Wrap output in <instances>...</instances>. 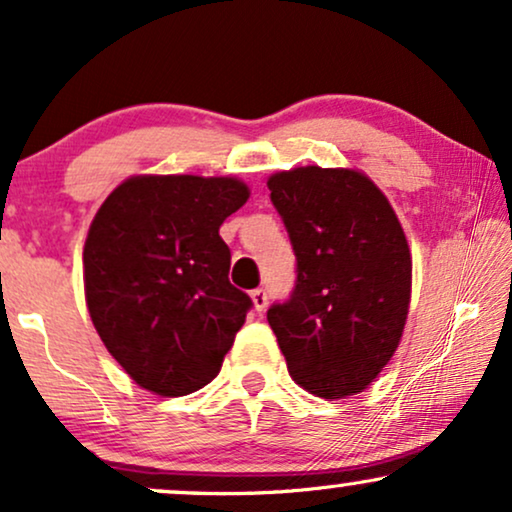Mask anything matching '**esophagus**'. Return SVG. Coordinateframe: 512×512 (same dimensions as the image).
<instances>
[{
  "label": "esophagus",
  "mask_w": 512,
  "mask_h": 512,
  "mask_svg": "<svg viewBox=\"0 0 512 512\" xmlns=\"http://www.w3.org/2000/svg\"><path fill=\"white\" fill-rule=\"evenodd\" d=\"M250 297H252V307H255V312L262 314L264 309H267V304H269L267 293H264L262 288H257V290H252Z\"/></svg>",
  "instance_id": "34e87169"
}]
</instances>
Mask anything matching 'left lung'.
Wrapping results in <instances>:
<instances>
[{
  "mask_svg": "<svg viewBox=\"0 0 512 512\" xmlns=\"http://www.w3.org/2000/svg\"><path fill=\"white\" fill-rule=\"evenodd\" d=\"M267 186L297 260L293 295L267 312L290 378L323 399L366 390L411 302V252L390 200L345 167H295Z\"/></svg>",
  "mask_w": 512,
  "mask_h": 512,
  "instance_id": "1",
  "label": "left lung"
}]
</instances>
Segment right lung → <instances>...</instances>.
<instances>
[{
    "label": "right lung",
    "instance_id": "1",
    "mask_svg": "<svg viewBox=\"0 0 512 512\" xmlns=\"http://www.w3.org/2000/svg\"><path fill=\"white\" fill-rule=\"evenodd\" d=\"M250 189L234 177L141 174L103 200L84 243V297L139 387L184 397L210 383L252 300L229 283L219 236Z\"/></svg>",
    "mask_w": 512,
    "mask_h": 512
}]
</instances>
